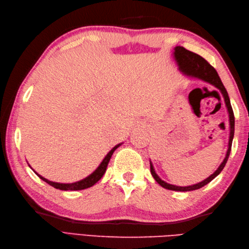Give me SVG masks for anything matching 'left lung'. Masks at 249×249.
<instances>
[{"instance_id":"obj_1","label":"left lung","mask_w":249,"mask_h":249,"mask_svg":"<svg viewBox=\"0 0 249 249\" xmlns=\"http://www.w3.org/2000/svg\"><path fill=\"white\" fill-rule=\"evenodd\" d=\"M173 57L177 62L178 71H181L184 76L189 77V78L199 79V80L209 83V84H211V86H213L216 89H219V92L221 93V95H223V97H224L227 111H228V114H229L230 134H229L228 150H227V152H226V156L224 158L223 162H221L219 167L216 169V171L213 174H211L209 178L203 179L202 182H199V183L194 184V185H189V186H177V185L169 184L165 181H162V179L157 176V173L155 172L154 166H153L152 161L150 160L152 176L161 187L169 189V190H176V192H190V190H196V189L203 187L204 185L209 184L213 178H215L221 171H223V169L226 166L227 160H228L229 155H230L232 140H233V136H234V114H233V110H232V107H231L230 98H229L228 93H227V89H225L223 82H221L217 71H216V70L212 65L209 64L208 61H205L203 57L200 56L199 54L194 53V52L185 49L184 47H181V46H177L176 48L173 49Z\"/></svg>"}]
</instances>
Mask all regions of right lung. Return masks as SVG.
Returning <instances> with one entry per match:
<instances>
[{"instance_id":"obj_1","label":"right lung","mask_w":249,"mask_h":249,"mask_svg":"<svg viewBox=\"0 0 249 249\" xmlns=\"http://www.w3.org/2000/svg\"><path fill=\"white\" fill-rule=\"evenodd\" d=\"M121 144H123V143H119V144H116L114 147H112V149L110 150V152L108 153V154L105 156L103 161L99 163V166L96 169H95V170L91 174H89V176H88L87 178L80 179V181H78V182H73V183L52 182V181H49V179H47L46 178L41 177L40 174H38L36 171H34V170L33 171L37 174V177H38L39 178H41V179H43V181H45L46 183H48L49 185H51L52 187H54L56 189H61V190H81V189H86V188H89V187H92L93 185L96 184L99 181V179L103 178L106 170H107V166H108L111 156H112L113 152L116 149H118V147Z\"/></svg>"}]
</instances>
